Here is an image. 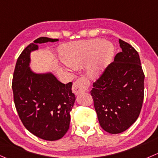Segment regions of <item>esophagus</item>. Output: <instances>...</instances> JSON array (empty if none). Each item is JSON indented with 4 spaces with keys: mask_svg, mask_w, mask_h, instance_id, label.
<instances>
[{
    "mask_svg": "<svg viewBox=\"0 0 158 158\" xmlns=\"http://www.w3.org/2000/svg\"><path fill=\"white\" fill-rule=\"evenodd\" d=\"M89 84V80L87 78L84 77V76L83 77H80L73 82L72 90H73L75 94L77 95L79 93H82V92L85 91L88 89Z\"/></svg>",
    "mask_w": 158,
    "mask_h": 158,
    "instance_id": "34e87169",
    "label": "esophagus"
}]
</instances>
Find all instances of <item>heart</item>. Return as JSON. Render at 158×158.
Instances as JSON below:
<instances>
[{
	"mask_svg": "<svg viewBox=\"0 0 158 158\" xmlns=\"http://www.w3.org/2000/svg\"><path fill=\"white\" fill-rule=\"evenodd\" d=\"M113 46L101 38H94L69 44L61 50L62 60L71 67H78L89 62L90 74L97 76L110 62Z\"/></svg>",
	"mask_w": 158,
	"mask_h": 158,
	"instance_id": "obj_1",
	"label": "heart"
}]
</instances>
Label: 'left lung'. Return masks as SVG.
<instances>
[{"label":"left lung","instance_id":"1","mask_svg":"<svg viewBox=\"0 0 158 158\" xmlns=\"http://www.w3.org/2000/svg\"><path fill=\"white\" fill-rule=\"evenodd\" d=\"M122 48L93 82L90 93L101 127L120 134L137 120L144 97V73L134 47L119 39Z\"/></svg>","mask_w":158,"mask_h":158}]
</instances>
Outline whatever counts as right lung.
<instances>
[{
    "mask_svg": "<svg viewBox=\"0 0 158 158\" xmlns=\"http://www.w3.org/2000/svg\"><path fill=\"white\" fill-rule=\"evenodd\" d=\"M57 41L41 37L27 45L17 60L12 79L14 102L23 125L46 140H59L69 128L70 111L76 100L73 82L62 83L52 74H35L28 65L36 44Z\"/></svg>",
    "mask_w": 158,
    "mask_h": 158,
    "instance_id": "right-lung-1",
    "label": "right lung"
}]
</instances>
